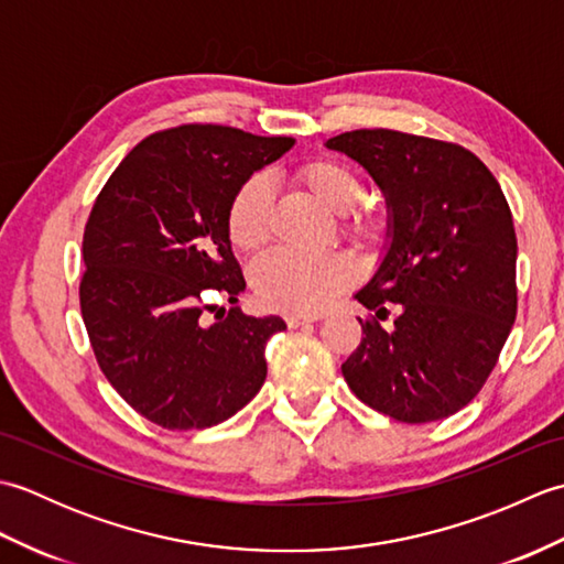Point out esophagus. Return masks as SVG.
I'll use <instances>...</instances> for the list:
<instances>
[{"mask_svg": "<svg viewBox=\"0 0 564 564\" xmlns=\"http://www.w3.org/2000/svg\"><path fill=\"white\" fill-rule=\"evenodd\" d=\"M322 315H297V313H291L285 315V322H289V327H301V325H307V322H317Z\"/></svg>", "mask_w": 564, "mask_h": 564, "instance_id": "esophagus-1", "label": "esophagus"}]
</instances>
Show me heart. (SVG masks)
Wrapping results in <instances>:
<instances>
[{
	"instance_id": "b5f03b06",
	"label": "heart",
	"mask_w": 564,
	"mask_h": 564,
	"mask_svg": "<svg viewBox=\"0 0 564 564\" xmlns=\"http://www.w3.org/2000/svg\"><path fill=\"white\" fill-rule=\"evenodd\" d=\"M297 186L327 210L341 215V232L351 239H370L378 232L373 215L354 210L361 200L358 176L334 160H310L293 172ZM273 223V191L267 176L254 174L235 191L227 208V237L239 254H257L267 247ZM354 281V263L341 254L305 257L275 251L251 269V285L259 301L289 313H317Z\"/></svg>"
}]
</instances>
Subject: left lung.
I'll return each mask as SVG.
<instances>
[{
	"mask_svg": "<svg viewBox=\"0 0 564 564\" xmlns=\"http://www.w3.org/2000/svg\"><path fill=\"white\" fill-rule=\"evenodd\" d=\"M325 145L373 176L388 242L354 297L384 318L341 364L361 402L404 424L438 422L470 402L517 319V232L492 172L470 150L400 130H351Z\"/></svg>",
	"mask_w": 564,
	"mask_h": 564,
	"instance_id": "left-lung-1",
	"label": "left lung"
}]
</instances>
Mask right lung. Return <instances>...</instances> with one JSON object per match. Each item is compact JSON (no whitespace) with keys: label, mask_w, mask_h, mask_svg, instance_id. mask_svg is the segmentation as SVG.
Here are the masks:
<instances>
[{"label":"right lung","mask_w":564,"mask_h":564,"mask_svg":"<svg viewBox=\"0 0 564 564\" xmlns=\"http://www.w3.org/2000/svg\"><path fill=\"white\" fill-rule=\"evenodd\" d=\"M293 138L227 126H178L145 138L116 166L84 227L79 305L94 356L116 392L162 429H208L267 380L263 346L279 315L213 297L247 289L227 237V208L247 178Z\"/></svg>","instance_id":"add662e5"}]
</instances>
